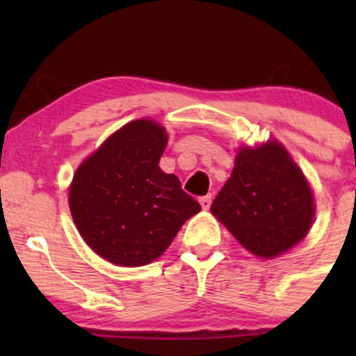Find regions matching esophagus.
Wrapping results in <instances>:
<instances>
[{
    "instance_id": "esophagus-1",
    "label": "esophagus",
    "mask_w": 356,
    "mask_h": 356,
    "mask_svg": "<svg viewBox=\"0 0 356 356\" xmlns=\"http://www.w3.org/2000/svg\"><path fill=\"white\" fill-rule=\"evenodd\" d=\"M200 204H201V208H203V210H208V208H210V204H211V196L210 195L201 196Z\"/></svg>"
}]
</instances>
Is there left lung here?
Instances as JSON below:
<instances>
[{"label": "left lung", "instance_id": "left-lung-1", "mask_svg": "<svg viewBox=\"0 0 356 356\" xmlns=\"http://www.w3.org/2000/svg\"><path fill=\"white\" fill-rule=\"evenodd\" d=\"M211 213L246 250L272 258L310 231L314 196L288 152L272 141L239 149L231 177L211 203Z\"/></svg>", "mask_w": 356, "mask_h": 356}]
</instances>
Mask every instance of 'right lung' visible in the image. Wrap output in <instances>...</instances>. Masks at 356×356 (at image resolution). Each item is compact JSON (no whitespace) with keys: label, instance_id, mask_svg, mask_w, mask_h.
I'll return each mask as SVG.
<instances>
[{"label":"right lung","instance_id":"right-lung-1","mask_svg":"<svg viewBox=\"0 0 356 356\" xmlns=\"http://www.w3.org/2000/svg\"><path fill=\"white\" fill-rule=\"evenodd\" d=\"M165 146V129L141 118L110 136L75 172L72 217L89 248L111 264H149L201 210L181 181L158 167Z\"/></svg>","mask_w":356,"mask_h":356}]
</instances>
